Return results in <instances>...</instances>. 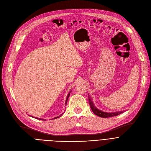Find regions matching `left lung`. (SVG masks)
<instances>
[{
	"mask_svg": "<svg viewBox=\"0 0 151 151\" xmlns=\"http://www.w3.org/2000/svg\"><path fill=\"white\" fill-rule=\"evenodd\" d=\"M88 99H89V105L91 106V108L92 109V111H93V113L101 117H113V116H117L119 114H120L122 113H124L125 111H117V112H113V113H108V112H104L102 111L99 109L98 108H96V106L94 105L90 97V95L88 93Z\"/></svg>",
	"mask_w": 151,
	"mask_h": 151,
	"instance_id": "8db88e82",
	"label": "left lung"
}]
</instances>
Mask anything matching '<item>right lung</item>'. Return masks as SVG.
<instances>
[{"instance_id":"obj_1","label":"right lung","mask_w":151,"mask_h":151,"mask_svg":"<svg viewBox=\"0 0 151 151\" xmlns=\"http://www.w3.org/2000/svg\"><path fill=\"white\" fill-rule=\"evenodd\" d=\"M70 92H71V91H70L69 92V93H68V94L67 95V98H66V100H65V106L67 105V100H68V97H69V96H70ZM65 112V111H64ZM63 113H62V114H61L59 116H57V117H54V118H52V119H57V118H58V117H61L62 115H63ZM31 117H33V116H30ZM35 119H39V120H44L43 119H40V118H38V117H35ZM45 121H46V119H45Z\"/></svg>"}]
</instances>
